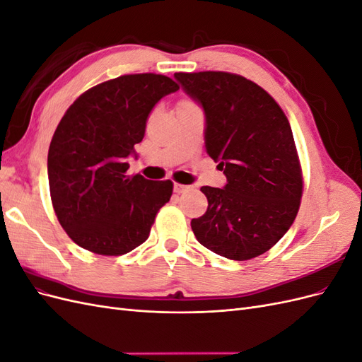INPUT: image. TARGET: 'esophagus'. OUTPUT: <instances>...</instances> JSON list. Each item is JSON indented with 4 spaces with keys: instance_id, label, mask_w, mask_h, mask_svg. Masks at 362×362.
Listing matches in <instances>:
<instances>
[{
    "instance_id": "obj_1",
    "label": "esophagus",
    "mask_w": 362,
    "mask_h": 362,
    "mask_svg": "<svg viewBox=\"0 0 362 362\" xmlns=\"http://www.w3.org/2000/svg\"><path fill=\"white\" fill-rule=\"evenodd\" d=\"M193 189V185H185V184H173V192L175 193H184V192H189Z\"/></svg>"
}]
</instances>
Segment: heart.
<instances>
[{
    "label": "heart",
    "mask_w": 362,
    "mask_h": 362,
    "mask_svg": "<svg viewBox=\"0 0 362 362\" xmlns=\"http://www.w3.org/2000/svg\"><path fill=\"white\" fill-rule=\"evenodd\" d=\"M182 104H190V103H182Z\"/></svg>",
    "instance_id": "b5f03b06"
}]
</instances>
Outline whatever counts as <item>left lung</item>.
Wrapping results in <instances>:
<instances>
[{
  "label": "left lung",
  "mask_w": 362,
  "mask_h": 362,
  "mask_svg": "<svg viewBox=\"0 0 362 362\" xmlns=\"http://www.w3.org/2000/svg\"><path fill=\"white\" fill-rule=\"evenodd\" d=\"M205 116V151L223 170V189L204 185L208 208L192 218L198 242L245 261L264 254L298 214L302 175L291 127L276 101L254 81L228 72L175 74Z\"/></svg>",
  "instance_id": "1"
}]
</instances>
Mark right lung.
<instances>
[{"label":"right lung","mask_w":362,"mask_h":362,"mask_svg":"<svg viewBox=\"0 0 362 362\" xmlns=\"http://www.w3.org/2000/svg\"><path fill=\"white\" fill-rule=\"evenodd\" d=\"M178 89L164 75H122L92 87L64 113L48 151V181L54 211L74 243L124 255L146 242L173 184L127 177V158H137L134 145L154 107Z\"/></svg>","instance_id":"obj_1"}]
</instances>
